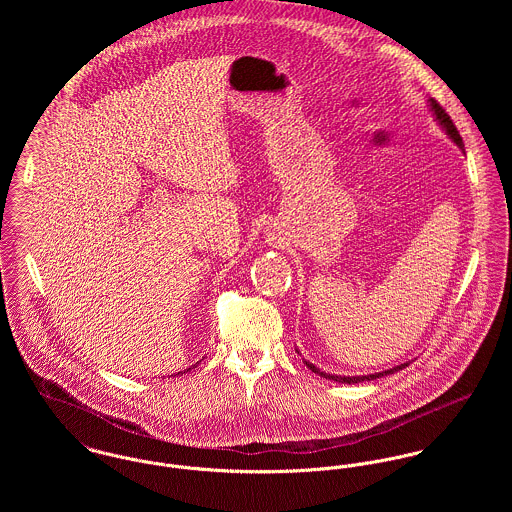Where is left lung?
I'll return each instance as SVG.
<instances>
[{"mask_svg":"<svg viewBox=\"0 0 512 512\" xmlns=\"http://www.w3.org/2000/svg\"><path fill=\"white\" fill-rule=\"evenodd\" d=\"M430 106H432V112L436 114V120L439 122V126L445 130V134L455 142V146L461 147L463 149V140H461V136H459V132H457V128H455V124H453V120L449 118V114L439 106L438 100H434V98H430ZM299 353V351H297ZM303 365L307 366L311 372H315V374H319V376H323V378H329V380H335V382H345V384H355V382H363V380H374V378H378V376H386V374H392V372H396V370H402V368H406V366L410 365V363H404V365L394 366V368H390V370H384V372H374V374H366V376H337V374H327V372H323V370H319L317 366L313 365V363H309V361H305L303 359Z\"/></svg>","mask_w":512,"mask_h":512,"instance_id":"obj_1","label":"left lung"}]
</instances>
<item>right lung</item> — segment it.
Listing matches in <instances>:
<instances>
[{
	"mask_svg": "<svg viewBox=\"0 0 512 512\" xmlns=\"http://www.w3.org/2000/svg\"><path fill=\"white\" fill-rule=\"evenodd\" d=\"M197 365H199V363H197ZM197 365H193V368H195V366ZM189 370H191V368H187V370H185V372H189ZM177 374H183V372H177Z\"/></svg>",
	"mask_w": 512,
	"mask_h": 512,
	"instance_id": "right-lung-1",
	"label": "right lung"
}]
</instances>
